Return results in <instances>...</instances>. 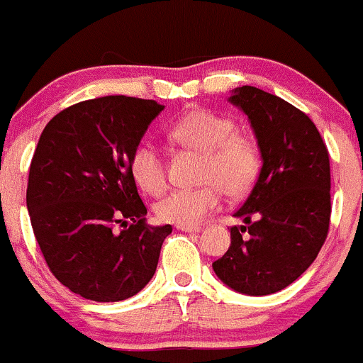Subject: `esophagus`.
<instances>
[{
	"mask_svg": "<svg viewBox=\"0 0 363 363\" xmlns=\"http://www.w3.org/2000/svg\"><path fill=\"white\" fill-rule=\"evenodd\" d=\"M175 228H177V230H181V232H200L202 230V228L200 227H195V225H175Z\"/></svg>",
	"mask_w": 363,
	"mask_h": 363,
	"instance_id": "1",
	"label": "esophagus"
}]
</instances>
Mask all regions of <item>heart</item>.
<instances>
[{"mask_svg": "<svg viewBox=\"0 0 363 363\" xmlns=\"http://www.w3.org/2000/svg\"><path fill=\"white\" fill-rule=\"evenodd\" d=\"M179 145L203 154L196 189H174L156 203V216L175 225H196L221 203V188L227 195L241 196L255 182L260 154L255 142L235 133V124L209 110H193L168 129ZM131 175L140 189L157 195L167 186V167L161 150L142 143L131 157Z\"/></svg>", "mask_w": 363, "mask_h": 363, "instance_id": "obj_1", "label": "heart"}]
</instances>
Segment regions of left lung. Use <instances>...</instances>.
Listing matches in <instances>:
<instances>
[{
	"label": "left lung",
	"mask_w": 363,
	"mask_h": 363,
	"mask_svg": "<svg viewBox=\"0 0 363 363\" xmlns=\"http://www.w3.org/2000/svg\"><path fill=\"white\" fill-rule=\"evenodd\" d=\"M232 106L248 117L262 168L234 213L230 246L214 260L218 279L235 293H279L308 269L330 227V160L314 122L255 86L234 88Z\"/></svg>",
	"instance_id": "1"
}]
</instances>
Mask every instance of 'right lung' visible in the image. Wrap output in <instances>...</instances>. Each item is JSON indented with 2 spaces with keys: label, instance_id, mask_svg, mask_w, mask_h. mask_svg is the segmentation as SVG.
Returning a JSON list of instances; mask_svg holds the SVG:
<instances>
[{
  "label": "right lung",
  "instance_id": "1",
  "mask_svg": "<svg viewBox=\"0 0 363 363\" xmlns=\"http://www.w3.org/2000/svg\"><path fill=\"white\" fill-rule=\"evenodd\" d=\"M163 110L125 96L83 101L38 140L26 191L33 234L52 275L86 300H128L156 273L172 225L145 223L131 157Z\"/></svg>",
  "mask_w": 363,
  "mask_h": 363
}]
</instances>
